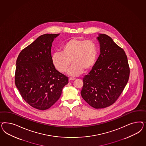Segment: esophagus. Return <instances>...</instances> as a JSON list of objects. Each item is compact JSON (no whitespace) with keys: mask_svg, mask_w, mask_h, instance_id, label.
Returning <instances> with one entry per match:
<instances>
[{"mask_svg":"<svg viewBox=\"0 0 146 146\" xmlns=\"http://www.w3.org/2000/svg\"><path fill=\"white\" fill-rule=\"evenodd\" d=\"M75 79V78H72V77H71V78H69V81H73V80H74Z\"/></svg>","mask_w":146,"mask_h":146,"instance_id":"esophagus-1","label":"esophagus"}]
</instances>
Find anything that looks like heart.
Here are the masks:
<instances>
[{"instance_id": "b5f03b06", "label": "heart", "mask_w": 146, "mask_h": 146, "mask_svg": "<svg viewBox=\"0 0 146 146\" xmlns=\"http://www.w3.org/2000/svg\"><path fill=\"white\" fill-rule=\"evenodd\" d=\"M98 56V47L92 40L72 38L61 46V52L53 53L51 61L53 66L61 73L68 72L70 75L78 76L84 69L89 70L95 64Z\"/></svg>"}]
</instances>
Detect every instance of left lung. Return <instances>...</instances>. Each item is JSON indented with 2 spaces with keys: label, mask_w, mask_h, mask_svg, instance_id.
Instances as JSON below:
<instances>
[{
  "label": "left lung",
  "mask_w": 146,
  "mask_h": 146,
  "mask_svg": "<svg viewBox=\"0 0 146 146\" xmlns=\"http://www.w3.org/2000/svg\"><path fill=\"white\" fill-rule=\"evenodd\" d=\"M100 54L88 74L83 78L81 96L95 109L110 106L128 82L129 67L124 50L110 36L99 34Z\"/></svg>",
  "instance_id": "1"
}]
</instances>
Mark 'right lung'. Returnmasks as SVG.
I'll list each match as a JSON object with an SVG mask.
<instances>
[{
  "mask_svg": "<svg viewBox=\"0 0 146 146\" xmlns=\"http://www.w3.org/2000/svg\"><path fill=\"white\" fill-rule=\"evenodd\" d=\"M59 34L39 36L18 56L15 84L26 102L40 110L48 109L57 101L68 77L53 66L51 46Z\"/></svg>",
  "mask_w": 146,
  "mask_h": 146,
  "instance_id": "right-lung-1",
  "label": "right lung"
}]
</instances>
